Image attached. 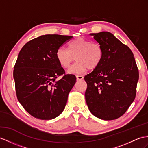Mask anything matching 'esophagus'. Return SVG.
Masks as SVG:
<instances>
[{"mask_svg":"<svg viewBox=\"0 0 148 148\" xmlns=\"http://www.w3.org/2000/svg\"><path fill=\"white\" fill-rule=\"evenodd\" d=\"M76 77L77 80H82L84 79V76H82V75H77Z\"/></svg>","mask_w":148,"mask_h":148,"instance_id":"obj_1","label":"esophagus"}]
</instances>
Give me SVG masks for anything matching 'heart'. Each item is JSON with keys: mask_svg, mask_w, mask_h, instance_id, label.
I'll return each instance as SVG.
<instances>
[{"mask_svg": "<svg viewBox=\"0 0 148 148\" xmlns=\"http://www.w3.org/2000/svg\"><path fill=\"white\" fill-rule=\"evenodd\" d=\"M103 50L99 42L78 38L67 45V50L60 48L56 53V58L60 66L68 68L75 60L77 62L68 71L70 74H81L88 68L94 70L101 63Z\"/></svg>", "mask_w": 148, "mask_h": 148, "instance_id": "b5f03b06", "label": "heart"}]
</instances>
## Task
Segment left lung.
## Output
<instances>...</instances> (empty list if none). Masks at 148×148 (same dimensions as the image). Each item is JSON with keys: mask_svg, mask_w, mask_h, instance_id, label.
<instances>
[{"mask_svg": "<svg viewBox=\"0 0 148 148\" xmlns=\"http://www.w3.org/2000/svg\"><path fill=\"white\" fill-rule=\"evenodd\" d=\"M90 35L102 46L103 57L100 65L84 77L86 102L94 116L116 119L135 99L138 68L131 49L110 32Z\"/></svg>", "mask_w": 148, "mask_h": 148, "instance_id": "left-lung-1", "label": "left lung"}]
</instances>
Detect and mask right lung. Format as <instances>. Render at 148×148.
Wrapping results in <instances>:
<instances>
[{
    "label": "right lung",
    "mask_w": 148,
    "mask_h": 148,
    "mask_svg": "<svg viewBox=\"0 0 148 148\" xmlns=\"http://www.w3.org/2000/svg\"><path fill=\"white\" fill-rule=\"evenodd\" d=\"M71 36L46 34L27 42L20 51L13 76L17 99L35 118L50 120L62 113L76 77L65 75L56 58L58 49ZM64 74L59 81L56 78Z\"/></svg>",
    "instance_id": "right-lung-1"
}]
</instances>
